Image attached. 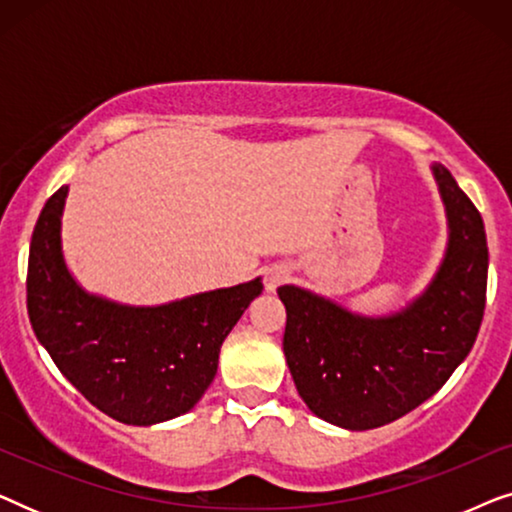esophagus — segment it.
Returning a JSON list of instances; mask_svg holds the SVG:
<instances>
[{
  "instance_id": "1",
  "label": "esophagus",
  "mask_w": 512,
  "mask_h": 512,
  "mask_svg": "<svg viewBox=\"0 0 512 512\" xmlns=\"http://www.w3.org/2000/svg\"><path fill=\"white\" fill-rule=\"evenodd\" d=\"M289 268H284V265H270V268H265L263 272V284H265V291L275 293L279 286L284 282H289Z\"/></svg>"
}]
</instances>
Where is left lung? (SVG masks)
I'll use <instances>...</instances> for the list:
<instances>
[{
  "label": "left lung",
  "mask_w": 512,
  "mask_h": 512,
  "mask_svg": "<svg viewBox=\"0 0 512 512\" xmlns=\"http://www.w3.org/2000/svg\"><path fill=\"white\" fill-rule=\"evenodd\" d=\"M447 249L431 284L401 312L363 317L300 286H279L284 356L307 408L349 431L408 415L450 380L478 338L487 293L482 216L450 170L431 165Z\"/></svg>",
  "instance_id": "1"
}]
</instances>
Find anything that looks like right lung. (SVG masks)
Listing matches in <instances>:
<instances>
[{
	"label": "right lung",
	"instance_id": "add662e5",
	"mask_svg": "<svg viewBox=\"0 0 512 512\" xmlns=\"http://www.w3.org/2000/svg\"><path fill=\"white\" fill-rule=\"evenodd\" d=\"M69 186L41 209L27 263V314L60 373L104 415L151 426L184 415L200 401L223 340L261 296V277L137 307L88 293L62 256V212Z\"/></svg>",
	"mask_w": 512,
	"mask_h": 512
}]
</instances>
